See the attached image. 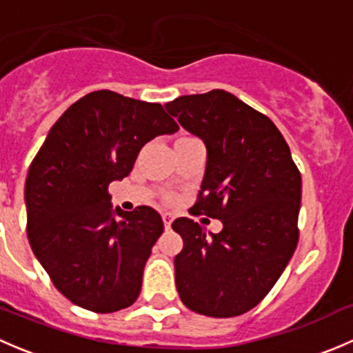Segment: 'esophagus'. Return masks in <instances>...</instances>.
I'll return each instance as SVG.
<instances>
[{"mask_svg":"<svg viewBox=\"0 0 353 353\" xmlns=\"http://www.w3.org/2000/svg\"><path fill=\"white\" fill-rule=\"evenodd\" d=\"M162 220H163V227H165V229H170V225H172V215H170V213H163Z\"/></svg>","mask_w":353,"mask_h":353,"instance_id":"esophagus-1","label":"esophagus"}]
</instances>
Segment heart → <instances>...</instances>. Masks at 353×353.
<instances>
[{
    "mask_svg": "<svg viewBox=\"0 0 353 353\" xmlns=\"http://www.w3.org/2000/svg\"><path fill=\"white\" fill-rule=\"evenodd\" d=\"M181 140H188V137H181V138H177V141H181ZM163 199H165L167 203H170V201H172V196H165Z\"/></svg>",
    "mask_w": 353,
    "mask_h": 353,
    "instance_id": "obj_1",
    "label": "heart"
}]
</instances>
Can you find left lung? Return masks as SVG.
<instances>
[{"mask_svg":"<svg viewBox=\"0 0 353 353\" xmlns=\"http://www.w3.org/2000/svg\"><path fill=\"white\" fill-rule=\"evenodd\" d=\"M165 109L208 152L191 212L223 223L206 237L194 220H174L184 243L174 258L179 297L198 314H244L268 295L297 248L301 172L273 121L229 92L183 95Z\"/></svg>","mask_w":353,"mask_h":353,"instance_id":"8db88e82","label":"left lung"}]
</instances>
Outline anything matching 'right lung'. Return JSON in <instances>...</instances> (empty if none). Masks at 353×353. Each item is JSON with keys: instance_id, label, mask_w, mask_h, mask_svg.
I'll list each match as a JSON object with an SVG mask.
<instances>
[{"instance_id": "obj_1", "label": "right lung", "mask_w": 353, "mask_h": 353, "mask_svg": "<svg viewBox=\"0 0 353 353\" xmlns=\"http://www.w3.org/2000/svg\"><path fill=\"white\" fill-rule=\"evenodd\" d=\"M179 130L160 104L90 92L54 123L28 167L27 236L54 287L92 312L138 299L145 263L163 232L150 206L110 210L109 184L131 172L147 141Z\"/></svg>"}]
</instances>
